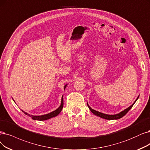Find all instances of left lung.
<instances>
[{
	"mask_svg": "<svg viewBox=\"0 0 150 150\" xmlns=\"http://www.w3.org/2000/svg\"><path fill=\"white\" fill-rule=\"evenodd\" d=\"M139 96H138V97L137 98V99L135 100V101L134 102V103L130 105V106H129L127 108L125 109L124 110L121 111L120 112H119L117 114H116V115H107V114H105V113H103V112H99V111H96L93 109H92V108L88 104V103H87V106L88 107L89 110L91 111V112L93 114V115L97 116L98 117H100L101 118L103 119H108V120H113V119H120L121 117H122L124 116H125V115H126V113L132 108V107L133 106V105L135 104V103L137 101V100L139 99Z\"/></svg>",
	"mask_w": 150,
	"mask_h": 150,
	"instance_id": "obj_1",
	"label": "left lung"
}]
</instances>
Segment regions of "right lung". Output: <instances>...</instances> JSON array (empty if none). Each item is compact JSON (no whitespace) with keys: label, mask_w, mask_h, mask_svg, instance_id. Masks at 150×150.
Listing matches in <instances>:
<instances>
[{"label":"right lung","mask_w":150,"mask_h":150,"mask_svg":"<svg viewBox=\"0 0 150 150\" xmlns=\"http://www.w3.org/2000/svg\"><path fill=\"white\" fill-rule=\"evenodd\" d=\"M68 86V83L67 84H66L64 86V91L66 88V87H67ZM13 100L15 101V100H13V98H12ZM63 95H62V101H61V104L59 105V106L58 108L57 109H56L55 111H53L52 112H50L48 114H46V115H40V116H34V115H29V114L27 113L26 112L24 111L23 110H21L25 114V115H28V116L31 117L34 120H38V121H45V120H48V119H49L50 118H52L53 117H55L57 116H58L59 112H60L63 109Z\"/></svg>","instance_id":"obj_1"}]
</instances>
